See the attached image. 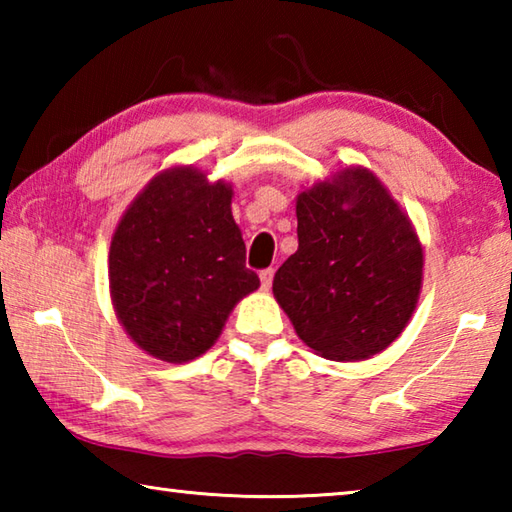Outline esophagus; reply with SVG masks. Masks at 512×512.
Returning a JSON list of instances; mask_svg holds the SVG:
<instances>
[{"label": "esophagus", "instance_id": "1", "mask_svg": "<svg viewBox=\"0 0 512 512\" xmlns=\"http://www.w3.org/2000/svg\"><path fill=\"white\" fill-rule=\"evenodd\" d=\"M259 280H262V289L264 291L271 289V284H273V268H264V271L259 273Z\"/></svg>", "mask_w": 512, "mask_h": 512}]
</instances>
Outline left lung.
I'll return each mask as SVG.
<instances>
[{"mask_svg":"<svg viewBox=\"0 0 512 512\" xmlns=\"http://www.w3.org/2000/svg\"><path fill=\"white\" fill-rule=\"evenodd\" d=\"M298 250L273 277V296L320 357L361 361L409 323L422 289V246L375 173L336 171L298 194Z\"/></svg>","mask_w":512,"mask_h":512,"instance_id":"left-lung-1","label":"left lung"}]
</instances>
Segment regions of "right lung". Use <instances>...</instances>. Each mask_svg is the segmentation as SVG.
<instances>
[{"label": "right lung", "mask_w": 512, "mask_h": 512, "mask_svg": "<svg viewBox=\"0 0 512 512\" xmlns=\"http://www.w3.org/2000/svg\"><path fill=\"white\" fill-rule=\"evenodd\" d=\"M230 203L228 183L176 167L158 173L121 216L108 255L110 298L126 334L155 359L201 357L259 287Z\"/></svg>", "instance_id": "add662e5"}]
</instances>
